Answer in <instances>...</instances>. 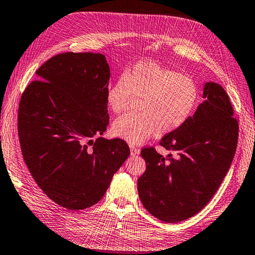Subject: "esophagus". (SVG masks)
<instances>
[{
    "instance_id": "34e87169",
    "label": "esophagus",
    "mask_w": 255,
    "mask_h": 255,
    "mask_svg": "<svg viewBox=\"0 0 255 255\" xmlns=\"http://www.w3.org/2000/svg\"><path fill=\"white\" fill-rule=\"evenodd\" d=\"M129 150H131L132 156H135V154H138L139 153V149H137L135 146H133L131 144H129Z\"/></svg>"
}]
</instances>
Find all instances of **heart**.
I'll use <instances>...</instances> for the list:
<instances>
[{
    "label": "heart",
    "instance_id": "b5f03b06",
    "mask_svg": "<svg viewBox=\"0 0 255 255\" xmlns=\"http://www.w3.org/2000/svg\"><path fill=\"white\" fill-rule=\"evenodd\" d=\"M134 96L140 97V111L116 119L113 133L131 144H140L157 129L165 134L185 124L199 103V89L191 78L146 60L109 85L106 103L111 111L119 114L129 106Z\"/></svg>",
    "mask_w": 255,
    "mask_h": 255
}]
</instances>
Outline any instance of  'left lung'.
<instances>
[{"label": "left lung", "mask_w": 255, "mask_h": 255, "mask_svg": "<svg viewBox=\"0 0 255 255\" xmlns=\"http://www.w3.org/2000/svg\"><path fill=\"white\" fill-rule=\"evenodd\" d=\"M203 98L194 116L160 140L175 156L164 157L154 147L140 151L147 165L137 181L140 201L149 213L165 223L187 220L207 206L237 148L239 126L225 90L208 82Z\"/></svg>", "instance_id": "1"}]
</instances>
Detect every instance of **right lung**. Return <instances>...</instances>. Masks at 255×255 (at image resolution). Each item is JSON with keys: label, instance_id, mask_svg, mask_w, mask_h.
I'll return each mask as SVG.
<instances>
[{"label": "right lung", "instance_id": "1", "mask_svg": "<svg viewBox=\"0 0 255 255\" xmlns=\"http://www.w3.org/2000/svg\"><path fill=\"white\" fill-rule=\"evenodd\" d=\"M18 108L22 157L35 183L59 206H94L129 154L121 138L102 137L109 115V66L103 54L63 53L35 71Z\"/></svg>", "mask_w": 255, "mask_h": 255}]
</instances>
